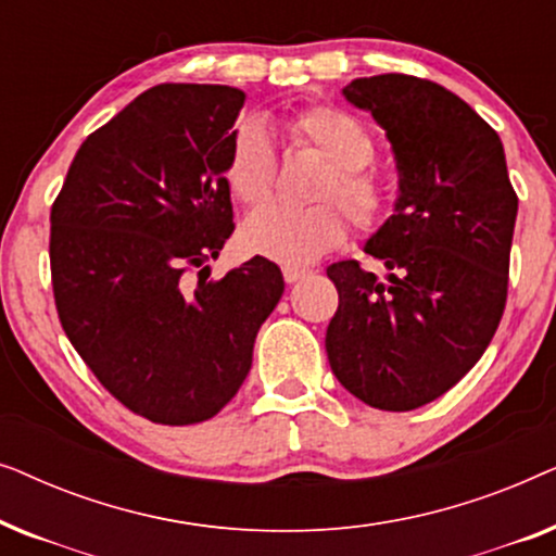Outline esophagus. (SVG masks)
<instances>
[{"mask_svg": "<svg viewBox=\"0 0 556 556\" xmlns=\"http://www.w3.org/2000/svg\"><path fill=\"white\" fill-rule=\"evenodd\" d=\"M306 276H308L306 268H295V265H283L286 283H299V280L306 278Z\"/></svg>", "mask_w": 556, "mask_h": 556, "instance_id": "obj_1", "label": "esophagus"}]
</instances>
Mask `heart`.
I'll return each mask as SVG.
<instances>
[{
    "mask_svg": "<svg viewBox=\"0 0 556 556\" xmlns=\"http://www.w3.org/2000/svg\"><path fill=\"white\" fill-rule=\"evenodd\" d=\"M286 128L295 147L316 151L329 162L316 185V200L339 202L362 230L375 227L384 215L387 192L367 166L377 151L369 128L337 105H314L293 113ZM225 177L235 200L245 207H255L270 197L276 181V149L257 121L248 118L235 128ZM344 240L346 219L331 202L311 207L265 204L242 225V242L250 253L288 265L316 261Z\"/></svg>",
    "mask_w": 556,
    "mask_h": 556,
    "instance_id": "obj_1",
    "label": "heart"
}]
</instances>
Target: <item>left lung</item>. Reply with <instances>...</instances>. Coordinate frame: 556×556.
Masks as SVG:
<instances>
[{
    "instance_id": "8db88e82",
    "label": "left lung",
    "mask_w": 556,
    "mask_h": 556,
    "mask_svg": "<svg viewBox=\"0 0 556 556\" xmlns=\"http://www.w3.org/2000/svg\"><path fill=\"white\" fill-rule=\"evenodd\" d=\"M341 93L384 128L400 194L364 242L384 280L356 261L326 270L339 291L326 354L356 400L407 413L458 384L491 344L519 200L498 134L447 88L387 73Z\"/></svg>"
}]
</instances>
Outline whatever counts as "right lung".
I'll list each match as a JSON object with an SVG mask.
<instances>
[{
  "label": "right lung",
  "instance_id": "right-lung-1",
  "mask_svg": "<svg viewBox=\"0 0 556 556\" xmlns=\"http://www.w3.org/2000/svg\"><path fill=\"white\" fill-rule=\"evenodd\" d=\"M245 93L149 88L83 141L50 215L60 324L105 390L162 425L215 417L245 382L283 273L250 257L210 276L230 238L225 179Z\"/></svg>",
  "mask_w": 556,
  "mask_h": 556
}]
</instances>
